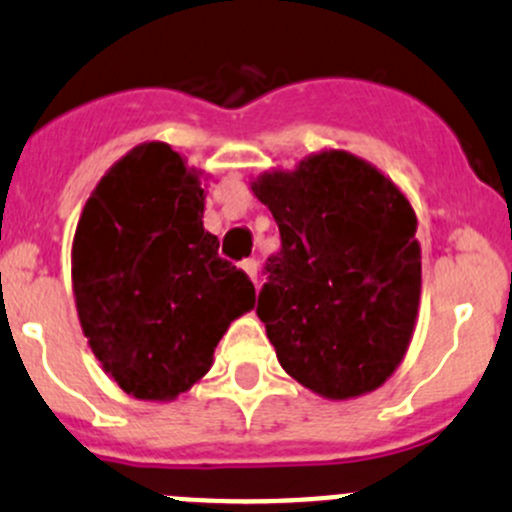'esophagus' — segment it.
<instances>
[{"instance_id": "34e87169", "label": "esophagus", "mask_w": 512, "mask_h": 512, "mask_svg": "<svg viewBox=\"0 0 512 512\" xmlns=\"http://www.w3.org/2000/svg\"><path fill=\"white\" fill-rule=\"evenodd\" d=\"M240 270L245 272V275L250 277V280L257 285V260H242L240 262Z\"/></svg>"}]
</instances>
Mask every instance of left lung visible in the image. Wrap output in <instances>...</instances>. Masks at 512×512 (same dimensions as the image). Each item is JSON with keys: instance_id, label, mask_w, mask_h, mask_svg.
Segmentation results:
<instances>
[{"instance_id": "obj_1", "label": "left lung", "mask_w": 512, "mask_h": 512, "mask_svg": "<svg viewBox=\"0 0 512 512\" xmlns=\"http://www.w3.org/2000/svg\"><path fill=\"white\" fill-rule=\"evenodd\" d=\"M252 193L282 237L257 297L282 369L324 399L379 389L409 349L421 297L406 195L347 151L260 175Z\"/></svg>"}]
</instances>
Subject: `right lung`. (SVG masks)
<instances>
[{
  "mask_svg": "<svg viewBox=\"0 0 512 512\" xmlns=\"http://www.w3.org/2000/svg\"><path fill=\"white\" fill-rule=\"evenodd\" d=\"M205 190L168 143H141L86 200L71 247L76 312L91 352L126 394L173 401L213 366L255 307L250 277L203 227Z\"/></svg>",
  "mask_w": 512,
  "mask_h": 512,
  "instance_id": "obj_1",
  "label": "right lung"
}]
</instances>
